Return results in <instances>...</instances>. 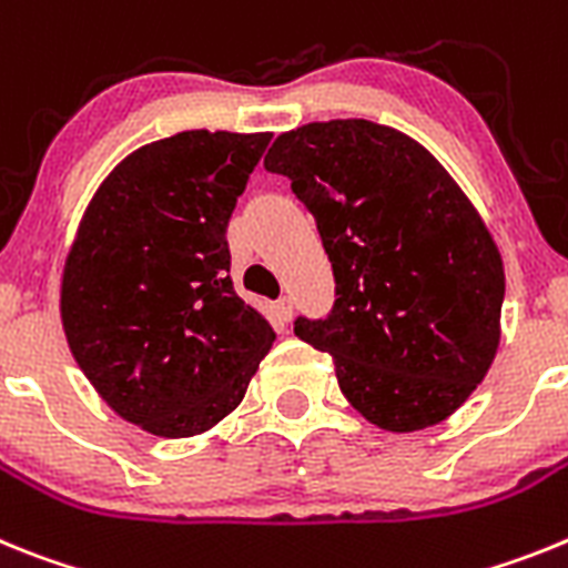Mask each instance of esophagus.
Here are the masks:
<instances>
[{
  "mask_svg": "<svg viewBox=\"0 0 568 568\" xmlns=\"http://www.w3.org/2000/svg\"><path fill=\"white\" fill-rule=\"evenodd\" d=\"M274 314L280 317V323H288L291 314H294V303H291V297H280L277 303H274Z\"/></svg>",
  "mask_w": 568,
  "mask_h": 568,
  "instance_id": "esophagus-1",
  "label": "esophagus"
}]
</instances>
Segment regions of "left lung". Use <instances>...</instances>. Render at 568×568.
I'll use <instances>...</instances> for the list:
<instances>
[{"label": "left lung", "instance_id": "left-lung-1", "mask_svg": "<svg viewBox=\"0 0 568 568\" xmlns=\"http://www.w3.org/2000/svg\"><path fill=\"white\" fill-rule=\"evenodd\" d=\"M265 171L288 176L332 260V312L294 334L332 354L345 400L386 432L455 414L495 359L506 277L446 168L394 128L332 120L280 134Z\"/></svg>", "mask_w": 568, "mask_h": 568}]
</instances>
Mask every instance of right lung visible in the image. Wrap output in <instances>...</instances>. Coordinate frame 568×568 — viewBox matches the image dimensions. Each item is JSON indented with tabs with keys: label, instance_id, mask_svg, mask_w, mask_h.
<instances>
[{
	"label": "right lung",
	"instance_id": "right-lung-1",
	"mask_svg": "<svg viewBox=\"0 0 568 568\" xmlns=\"http://www.w3.org/2000/svg\"><path fill=\"white\" fill-rule=\"evenodd\" d=\"M271 134L182 131L113 168L62 274V325L113 412L191 437L245 397L274 343L234 291L225 231Z\"/></svg>",
	"mask_w": 568,
	"mask_h": 568
}]
</instances>
